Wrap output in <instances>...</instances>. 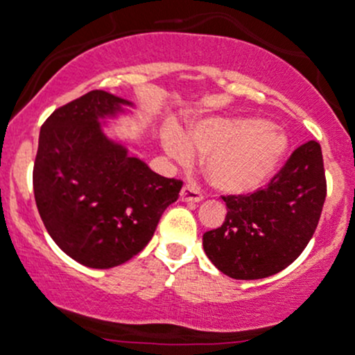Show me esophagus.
I'll return each mask as SVG.
<instances>
[{"mask_svg": "<svg viewBox=\"0 0 355 355\" xmlns=\"http://www.w3.org/2000/svg\"><path fill=\"white\" fill-rule=\"evenodd\" d=\"M179 198L182 202H191V203H198L203 200V195L200 193V189L196 188L195 184H184L182 186L181 193H179Z\"/></svg>", "mask_w": 355, "mask_h": 355, "instance_id": "1", "label": "esophagus"}]
</instances>
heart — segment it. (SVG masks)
Masks as SVG:
<instances>
[{"label":"heart","mask_w":355,"mask_h":355,"mask_svg":"<svg viewBox=\"0 0 355 355\" xmlns=\"http://www.w3.org/2000/svg\"><path fill=\"white\" fill-rule=\"evenodd\" d=\"M164 148L179 162L191 159L189 148L203 155V173L215 189L248 193L273 173L286 152V138L268 124L243 118H210L182 140L174 130L164 135Z\"/></svg>","instance_id":"obj_1"}]
</instances>
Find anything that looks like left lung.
Segmentation results:
<instances>
[{"label": "left lung", "instance_id": "left-lung-1", "mask_svg": "<svg viewBox=\"0 0 355 355\" xmlns=\"http://www.w3.org/2000/svg\"><path fill=\"white\" fill-rule=\"evenodd\" d=\"M327 198L318 141L295 148L265 188L222 196L227 215L203 234L208 259L231 279L257 280L287 268L311 241Z\"/></svg>", "mask_w": 355, "mask_h": 355}]
</instances>
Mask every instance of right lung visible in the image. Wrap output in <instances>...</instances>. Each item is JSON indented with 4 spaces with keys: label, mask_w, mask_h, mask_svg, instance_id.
I'll return each instance as SVG.
<instances>
[{
    "label": "right lung",
    "mask_w": 355,
    "mask_h": 355,
    "mask_svg": "<svg viewBox=\"0 0 355 355\" xmlns=\"http://www.w3.org/2000/svg\"><path fill=\"white\" fill-rule=\"evenodd\" d=\"M131 102L104 90L61 105L42 124L34 196L54 243L82 265L112 268L140 253L182 181L155 174L102 133Z\"/></svg>",
    "instance_id": "right-lung-1"
}]
</instances>
